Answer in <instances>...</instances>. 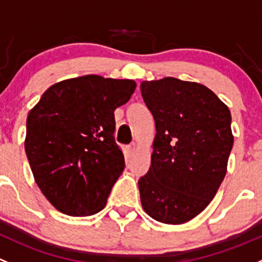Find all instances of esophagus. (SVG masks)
I'll return each instance as SVG.
<instances>
[{"label": "esophagus", "mask_w": 262, "mask_h": 262, "mask_svg": "<svg viewBox=\"0 0 262 262\" xmlns=\"http://www.w3.org/2000/svg\"><path fill=\"white\" fill-rule=\"evenodd\" d=\"M136 150H137V144H136V143H133V144L129 145V147H128L129 157H133L134 153H136Z\"/></svg>", "instance_id": "obj_1"}]
</instances>
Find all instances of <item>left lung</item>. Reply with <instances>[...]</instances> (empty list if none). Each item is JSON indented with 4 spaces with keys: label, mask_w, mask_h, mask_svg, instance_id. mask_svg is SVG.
Returning a JSON list of instances; mask_svg holds the SVG:
<instances>
[{
    "label": "left lung",
    "mask_w": 262,
    "mask_h": 262,
    "mask_svg": "<svg viewBox=\"0 0 262 262\" xmlns=\"http://www.w3.org/2000/svg\"><path fill=\"white\" fill-rule=\"evenodd\" d=\"M140 92L157 130L138 181L142 207L156 221L184 224L210 205L227 172L230 109L205 85L176 78L142 81Z\"/></svg>",
    "instance_id": "1"
}]
</instances>
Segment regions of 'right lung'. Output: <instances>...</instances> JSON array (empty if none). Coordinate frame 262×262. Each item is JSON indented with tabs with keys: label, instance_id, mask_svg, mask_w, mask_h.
<instances>
[{
	"label": "right lung",
	"instance_id": "add662e5",
	"mask_svg": "<svg viewBox=\"0 0 262 262\" xmlns=\"http://www.w3.org/2000/svg\"><path fill=\"white\" fill-rule=\"evenodd\" d=\"M136 81L85 75L49 88L30 110L25 152L35 182L57 211L90 216L106 205L125 167L114 110Z\"/></svg>",
	"mask_w": 262,
	"mask_h": 262
}]
</instances>
